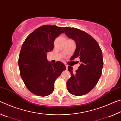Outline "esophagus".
Masks as SVG:
<instances>
[{"mask_svg": "<svg viewBox=\"0 0 121 121\" xmlns=\"http://www.w3.org/2000/svg\"><path fill=\"white\" fill-rule=\"evenodd\" d=\"M65 67H66V69H67V68H68V65L66 64V63H65Z\"/></svg>", "mask_w": 121, "mask_h": 121, "instance_id": "34e87169", "label": "esophagus"}]
</instances>
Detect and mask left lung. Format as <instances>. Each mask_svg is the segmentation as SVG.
Returning a JSON list of instances; mask_svg holds the SVG:
<instances>
[{
    "mask_svg": "<svg viewBox=\"0 0 121 121\" xmlns=\"http://www.w3.org/2000/svg\"><path fill=\"white\" fill-rule=\"evenodd\" d=\"M62 28L65 35L76 42V48L71 59L78 58L81 63L75 72L72 67H68L71 77L67 82V90L74 95H86L95 87L101 75L102 51L97 41L86 32L75 28Z\"/></svg>",
    "mask_w": 121,
    "mask_h": 121,
    "instance_id": "8db88e82",
    "label": "left lung"
}]
</instances>
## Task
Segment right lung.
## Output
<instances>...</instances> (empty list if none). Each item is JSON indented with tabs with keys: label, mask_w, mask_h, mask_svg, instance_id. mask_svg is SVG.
<instances>
[{
	"label": "right lung",
	"mask_w": 121,
	"mask_h": 121,
	"mask_svg": "<svg viewBox=\"0 0 121 121\" xmlns=\"http://www.w3.org/2000/svg\"><path fill=\"white\" fill-rule=\"evenodd\" d=\"M64 31L61 27L44 25L36 29L24 40L20 51L19 66L24 84L34 95L46 97L54 88V82L65 66L57 61L52 63L47 60V53L52 51L54 40Z\"/></svg>",
	"instance_id": "right-lung-1"
}]
</instances>
